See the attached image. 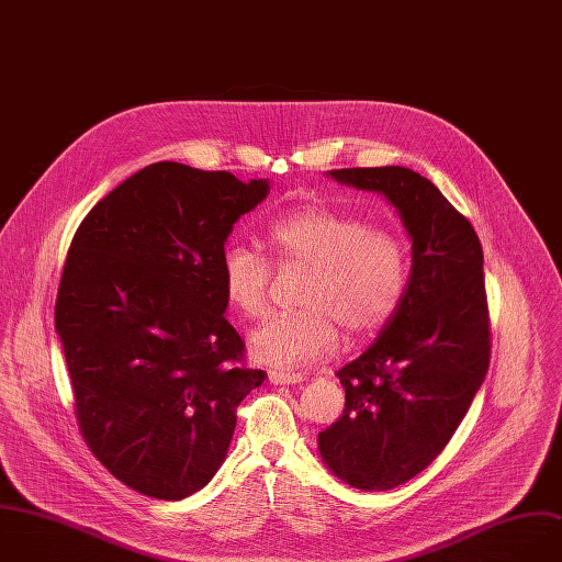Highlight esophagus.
Returning <instances> with one entry per match:
<instances>
[{
  "mask_svg": "<svg viewBox=\"0 0 562 562\" xmlns=\"http://www.w3.org/2000/svg\"><path fill=\"white\" fill-rule=\"evenodd\" d=\"M268 379L272 385H296L303 381L301 374H290V372H281V370H270Z\"/></svg>",
  "mask_w": 562,
  "mask_h": 562,
  "instance_id": "obj_1",
  "label": "esophagus"
}]
</instances>
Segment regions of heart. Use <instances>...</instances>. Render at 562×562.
<instances>
[{"instance_id": "heart-1", "label": "heart", "mask_w": 562, "mask_h": 562, "mask_svg": "<svg viewBox=\"0 0 562 562\" xmlns=\"http://www.w3.org/2000/svg\"><path fill=\"white\" fill-rule=\"evenodd\" d=\"M263 239L279 266L307 268L303 307L272 314L250 334V352L266 366H314L339 350L341 327L350 341H363L403 299L407 259L401 241L357 216L310 203L270 221ZM270 277V263L248 246H231L221 257L223 292L246 316L263 312Z\"/></svg>"}]
</instances>
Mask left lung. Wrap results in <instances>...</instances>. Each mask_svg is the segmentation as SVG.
I'll return each mask as SVG.
<instances>
[{
  "mask_svg": "<svg viewBox=\"0 0 562 562\" xmlns=\"http://www.w3.org/2000/svg\"><path fill=\"white\" fill-rule=\"evenodd\" d=\"M327 177L383 194L412 241L403 299L376 341L336 372L346 409L318 434L321 461L336 479L387 492L442 452L487 374L483 248L472 223L409 168H344Z\"/></svg>",
  "mask_w": 562,
  "mask_h": 562,
  "instance_id": "left-lung-1",
  "label": "left lung"
}]
</instances>
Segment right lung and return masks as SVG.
Segmentation results:
<instances>
[{"instance_id": "add662e5", "label": "right lung", "mask_w": 562, "mask_h": 562, "mask_svg": "<svg viewBox=\"0 0 562 562\" xmlns=\"http://www.w3.org/2000/svg\"><path fill=\"white\" fill-rule=\"evenodd\" d=\"M270 192L159 161L105 194L77 228L55 305L77 420L124 485L161 501L205 487L266 381L241 366L221 257L241 214Z\"/></svg>"}]
</instances>
